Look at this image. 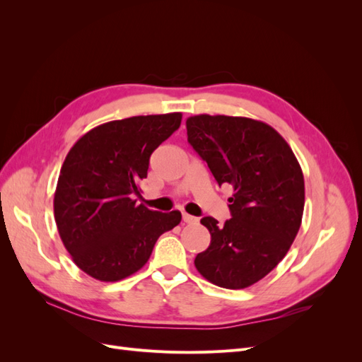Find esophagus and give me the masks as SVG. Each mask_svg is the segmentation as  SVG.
Here are the masks:
<instances>
[{"label":"esophagus","mask_w":362,"mask_h":362,"mask_svg":"<svg viewBox=\"0 0 362 362\" xmlns=\"http://www.w3.org/2000/svg\"><path fill=\"white\" fill-rule=\"evenodd\" d=\"M196 221H198V218H196V217H193V216H190L187 213H182V222L184 223H194Z\"/></svg>","instance_id":"34e87169"}]
</instances>
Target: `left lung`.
I'll return each instance as SVG.
<instances>
[{"mask_svg":"<svg viewBox=\"0 0 362 362\" xmlns=\"http://www.w3.org/2000/svg\"><path fill=\"white\" fill-rule=\"evenodd\" d=\"M185 127L217 184L234 189L229 221L201 218L211 243L194 266L217 287H250L279 264L298 235L305 205L300 164L278 131L261 120L198 115Z\"/></svg>","mask_w":362,"mask_h":362,"instance_id":"obj_1","label":"left lung"}]
</instances>
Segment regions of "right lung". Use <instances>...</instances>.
<instances>
[{
  "instance_id": "1",
  "label": "right lung",
  "mask_w": 362,
  "mask_h": 362,
  "mask_svg": "<svg viewBox=\"0 0 362 362\" xmlns=\"http://www.w3.org/2000/svg\"><path fill=\"white\" fill-rule=\"evenodd\" d=\"M181 113L133 116L90 129L68 152L54 193V218L72 261L116 282L146 264L158 237L181 222L178 210L137 205L149 158L181 125Z\"/></svg>"
}]
</instances>
